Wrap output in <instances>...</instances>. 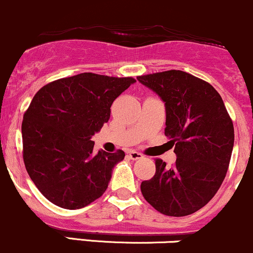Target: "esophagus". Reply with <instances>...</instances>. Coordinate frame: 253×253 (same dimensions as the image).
I'll return each mask as SVG.
<instances>
[{"label":"esophagus","mask_w":253,"mask_h":253,"mask_svg":"<svg viewBox=\"0 0 253 253\" xmlns=\"http://www.w3.org/2000/svg\"><path fill=\"white\" fill-rule=\"evenodd\" d=\"M128 156L131 158V160H139V159L143 158L142 154L138 153V151H135V150H129Z\"/></svg>","instance_id":"34e87169"}]
</instances>
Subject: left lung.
Listing matches in <instances>:
<instances>
[{"mask_svg":"<svg viewBox=\"0 0 253 253\" xmlns=\"http://www.w3.org/2000/svg\"><path fill=\"white\" fill-rule=\"evenodd\" d=\"M137 79L165 102V135L177 155L171 169L155 159V174L143 180L140 190L160 213L188 216L209 203L224 180L234 145L233 121L219 93L185 71L167 70Z\"/></svg>","mask_w":253,"mask_h":253,"instance_id":"8db88e82","label":"left lung"}]
</instances>
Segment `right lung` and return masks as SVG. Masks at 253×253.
<instances>
[{"mask_svg":"<svg viewBox=\"0 0 253 253\" xmlns=\"http://www.w3.org/2000/svg\"><path fill=\"white\" fill-rule=\"evenodd\" d=\"M134 82L84 73L49 82L34 95L21 124L23 159L47 200L78 210L104 194L125 153H95L91 138L109 121L114 100Z\"/></svg>","mask_w":253,"mask_h":253,"instance_id":"add662e5","label":"right lung"}]
</instances>
